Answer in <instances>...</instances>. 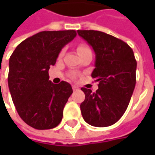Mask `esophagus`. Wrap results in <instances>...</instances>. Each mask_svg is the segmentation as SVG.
<instances>
[{"instance_id":"1","label":"esophagus","mask_w":155,"mask_h":155,"mask_svg":"<svg viewBox=\"0 0 155 155\" xmlns=\"http://www.w3.org/2000/svg\"><path fill=\"white\" fill-rule=\"evenodd\" d=\"M72 90H73V91H79V88L78 86H76V85H73L72 86Z\"/></svg>"}]
</instances>
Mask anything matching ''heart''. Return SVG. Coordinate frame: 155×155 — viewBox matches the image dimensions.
<instances>
[{
  "label": "heart",
  "mask_w": 155,
  "mask_h": 155,
  "mask_svg": "<svg viewBox=\"0 0 155 155\" xmlns=\"http://www.w3.org/2000/svg\"><path fill=\"white\" fill-rule=\"evenodd\" d=\"M91 51V49H90L87 45H80L78 47V53L83 52V51ZM63 54H64V50H62V51H60V53H59V57H62Z\"/></svg>",
  "instance_id": "1"
}]
</instances>
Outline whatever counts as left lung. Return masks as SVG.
I'll return each mask as SVG.
<instances>
[{
    "mask_svg": "<svg viewBox=\"0 0 155 155\" xmlns=\"http://www.w3.org/2000/svg\"><path fill=\"white\" fill-rule=\"evenodd\" d=\"M78 33L96 53L91 77L99 81L95 92L81 88L85 94L80 105L83 118L94 127L113 125L125 113L134 92L137 65L134 51L122 39L100 31L78 30Z\"/></svg>",
    "mask_w": 155,
    "mask_h": 155,
    "instance_id": "left-lung-1",
    "label": "left lung"
}]
</instances>
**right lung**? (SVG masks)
Here are the masks:
<instances>
[{
    "mask_svg": "<svg viewBox=\"0 0 155 155\" xmlns=\"http://www.w3.org/2000/svg\"><path fill=\"white\" fill-rule=\"evenodd\" d=\"M77 35L75 30L43 31L23 40L9 58L8 87L19 116L33 128L57 127L72 88L65 81L55 84L48 71L63 47Z\"/></svg>",
    "mask_w": 155,
    "mask_h": 155,
    "instance_id": "1",
    "label": "right lung"
}]
</instances>
